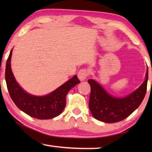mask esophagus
<instances>
[{
	"mask_svg": "<svg viewBox=\"0 0 152 152\" xmlns=\"http://www.w3.org/2000/svg\"><path fill=\"white\" fill-rule=\"evenodd\" d=\"M88 75V70H86V69H81L78 73V77L80 81L84 80L87 78Z\"/></svg>",
	"mask_w": 152,
	"mask_h": 152,
	"instance_id": "1",
	"label": "esophagus"
}]
</instances>
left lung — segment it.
Returning <instances> with one entry per match:
<instances>
[{
    "instance_id": "1",
    "label": "left lung",
    "mask_w": 152,
    "mask_h": 152,
    "mask_svg": "<svg viewBox=\"0 0 152 152\" xmlns=\"http://www.w3.org/2000/svg\"><path fill=\"white\" fill-rule=\"evenodd\" d=\"M148 70L141 85L125 97H116L105 91L101 84L89 79L91 92L89 109L92 116L101 121L112 123L121 121L129 116L141 104L147 91Z\"/></svg>"
}]
</instances>
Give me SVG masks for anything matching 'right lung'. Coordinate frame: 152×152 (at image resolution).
Masks as SVG:
<instances>
[{"label": "right lung", "mask_w": 152, "mask_h": 152, "mask_svg": "<svg viewBox=\"0 0 152 152\" xmlns=\"http://www.w3.org/2000/svg\"><path fill=\"white\" fill-rule=\"evenodd\" d=\"M12 52V50L7 59L5 80L10 96L16 106L28 115L38 119H53L60 115L66 107L68 92L80 83L77 76L74 75L55 91L45 96L31 94L20 87L12 74L11 66Z\"/></svg>", "instance_id": "1"}]
</instances>
